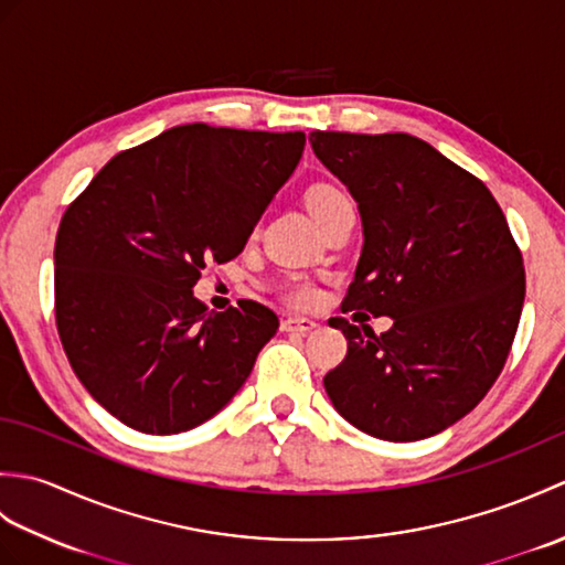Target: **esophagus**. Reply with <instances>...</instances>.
Here are the masks:
<instances>
[{
  "label": "esophagus",
  "mask_w": 565,
  "mask_h": 565,
  "mask_svg": "<svg viewBox=\"0 0 565 565\" xmlns=\"http://www.w3.org/2000/svg\"><path fill=\"white\" fill-rule=\"evenodd\" d=\"M318 328V322L313 318H301V316H294V318H286L281 322V330L284 332H301L308 334Z\"/></svg>",
  "instance_id": "1"
}]
</instances>
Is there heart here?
<instances>
[{"label":"heart","mask_w":565,"mask_h":565,"mask_svg":"<svg viewBox=\"0 0 565 565\" xmlns=\"http://www.w3.org/2000/svg\"><path fill=\"white\" fill-rule=\"evenodd\" d=\"M347 203H350V199H347L344 191L332 184H318L308 191V206L318 221L330 211L347 206ZM284 296L289 298L291 303L308 306L316 298V286L306 279H294L284 286Z\"/></svg>","instance_id":"obj_1"}]
</instances>
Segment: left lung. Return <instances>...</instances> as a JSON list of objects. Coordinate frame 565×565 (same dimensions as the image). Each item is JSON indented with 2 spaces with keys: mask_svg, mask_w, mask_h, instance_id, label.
Here are the masks:
<instances>
[{
  "mask_svg": "<svg viewBox=\"0 0 565 565\" xmlns=\"http://www.w3.org/2000/svg\"><path fill=\"white\" fill-rule=\"evenodd\" d=\"M359 203L364 247L342 313L344 362L322 379L347 423L417 441L459 423L500 376L524 303L522 252L488 186L407 134L308 136Z\"/></svg>",
  "mask_w": 565,
  "mask_h": 565,
  "instance_id": "1",
  "label": "left lung"
}]
</instances>
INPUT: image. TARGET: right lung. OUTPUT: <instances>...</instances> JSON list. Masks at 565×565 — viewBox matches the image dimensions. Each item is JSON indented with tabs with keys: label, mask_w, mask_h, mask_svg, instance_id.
<instances>
[{
	"label": "right lung",
	"mask_w": 565,
	"mask_h": 565,
	"mask_svg": "<svg viewBox=\"0 0 565 565\" xmlns=\"http://www.w3.org/2000/svg\"><path fill=\"white\" fill-rule=\"evenodd\" d=\"M301 130L189 124L118 152L55 237V322L82 386L124 425L179 435L243 388L279 318L255 301L209 313L194 286L243 252L296 170Z\"/></svg>",
	"instance_id": "add662e5"
}]
</instances>
